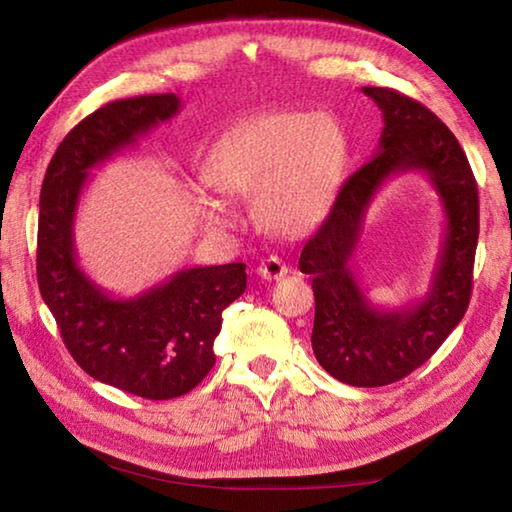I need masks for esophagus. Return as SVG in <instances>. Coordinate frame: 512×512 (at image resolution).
I'll return each mask as SVG.
<instances>
[{"label": "esophagus", "instance_id": "1", "mask_svg": "<svg viewBox=\"0 0 512 512\" xmlns=\"http://www.w3.org/2000/svg\"><path fill=\"white\" fill-rule=\"evenodd\" d=\"M287 273H289V266L284 264L277 255L262 259L257 266V275L262 277V280H280V277H284Z\"/></svg>", "mask_w": 512, "mask_h": 512}]
</instances>
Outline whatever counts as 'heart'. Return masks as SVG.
<instances>
[{"instance_id":"b5f03b06","label":"heart","mask_w":512,"mask_h":512,"mask_svg":"<svg viewBox=\"0 0 512 512\" xmlns=\"http://www.w3.org/2000/svg\"><path fill=\"white\" fill-rule=\"evenodd\" d=\"M343 160V137L332 121L291 112L232 131L212 151L207 176L225 194H257V219L268 230L296 235L332 203ZM205 207L214 223H230L221 203L205 201Z\"/></svg>"}]
</instances>
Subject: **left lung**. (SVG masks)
I'll list each match as a JSON object with an SVG mask.
<instances>
[{
    "label": "left lung",
    "mask_w": 512,
    "mask_h": 512,
    "mask_svg": "<svg viewBox=\"0 0 512 512\" xmlns=\"http://www.w3.org/2000/svg\"><path fill=\"white\" fill-rule=\"evenodd\" d=\"M384 128L372 158L345 180L327 219L300 250L316 298L311 348L320 366L350 386H386L420 368L461 323L472 293L479 241V189L461 144L429 108L388 88H361ZM418 170L437 189L446 232L425 298L397 310L375 308L349 259L371 198L386 179Z\"/></svg>",
    "instance_id": "obj_1"
}]
</instances>
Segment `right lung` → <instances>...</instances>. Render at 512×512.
<instances>
[{
    "label": "right lung",
    "mask_w": 512,
    "mask_h": 512,
    "mask_svg": "<svg viewBox=\"0 0 512 512\" xmlns=\"http://www.w3.org/2000/svg\"><path fill=\"white\" fill-rule=\"evenodd\" d=\"M180 112L176 94L106 103L51 158L40 189L38 287L74 361L146 400L192 391L214 366L221 311L246 291V264L194 266L135 298H115L79 266L74 221L92 169Z\"/></svg>",
    "instance_id": "obj_1"
}]
</instances>
